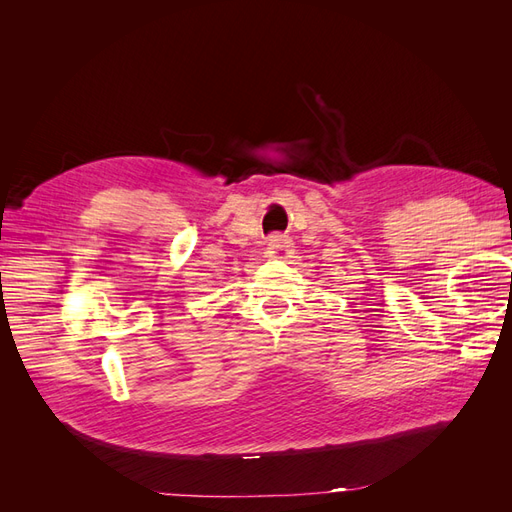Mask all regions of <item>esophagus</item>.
<instances>
[{
	"instance_id": "1",
	"label": "esophagus",
	"mask_w": 512,
	"mask_h": 512,
	"mask_svg": "<svg viewBox=\"0 0 512 512\" xmlns=\"http://www.w3.org/2000/svg\"><path fill=\"white\" fill-rule=\"evenodd\" d=\"M292 254V241L284 235L269 237V256L273 258H288Z\"/></svg>"
}]
</instances>
